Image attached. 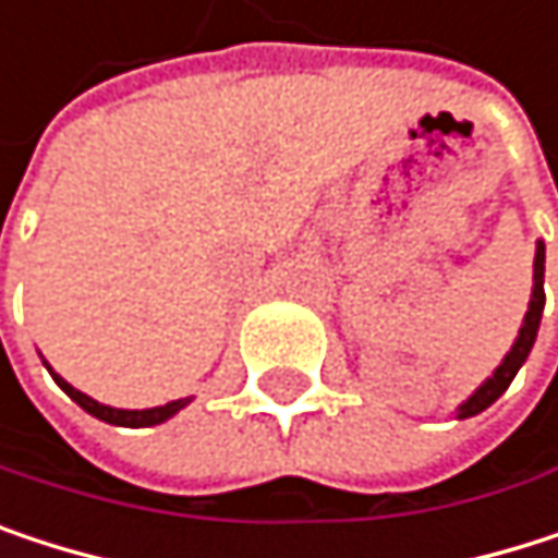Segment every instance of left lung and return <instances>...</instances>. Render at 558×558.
<instances>
[{
	"mask_svg": "<svg viewBox=\"0 0 558 558\" xmlns=\"http://www.w3.org/2000/svg\"><path fill=\"white\" fill-rule=\"evenodd\" d=\"M546 263V246L539 243L536 246V259H533V299H530V312H526V318H523V328H520V338H517V344L510 348V354L504 357V364L494 371V377L458 410V418H468V416H477V413H484L510 384H513V377H517V371L523 367V361L530 357V348H533V341H536V331H539V318H543V266Z\"/></svg>",
	"mask_w": 558,
	"mask_h": 558,
	"instance_id": "left-lung-1",
	"label": "left lung"
}]
</instances>
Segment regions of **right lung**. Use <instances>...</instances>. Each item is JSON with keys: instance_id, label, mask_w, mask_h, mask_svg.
Listing matches in <instances>:
<instances>
[{"instance_id": "1", "label": "right lung", "mask_w": 558, "mask_h": 558, "mask_svg": "<svg viewBox=\"0 0 558 558\" xmlns=\"http://www.w3.org/2000/svg\"><path fill=\"white\" fill-rule=\"evenodd\" d=\"M54 380H58V387L81 407V410H87L90 416L104 418V422H110V425H130V428H140V425H158V422H165L168 416H174L187 400H174V403H165V407H155V410H113V407H104V403H97V400H90L87 393H81V390H74L68 380H61L58 374H51Z\"/></svg>"}]
</instances>
